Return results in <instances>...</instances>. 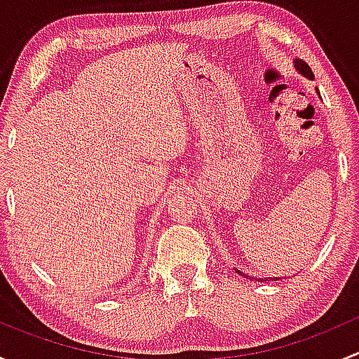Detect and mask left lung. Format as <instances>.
I'll use <instances>...</instances> for the list:
<instances>
[{"instance_id": "1", "label": "left lung", "mask_w": 359, "mask_h": 359, "mask_svg": "<svg viewBox=\"0 0 359 359\" xmlns=\"http://www.w3.org/2000/svg\"><path fill=\"white\" fill-rule=\"evenodd\" d=\"M293 64H295V69L300 72V74L306 76V78H309V79H314L313 71H311V67L307 66V64L304 62V60L295 59V60H293ZM318 93H320V92H318ZM238 273H240V271H238ZM240 274H243V273H240ZM273 280H281V278H273ZM262 281H266V280H262Z\"/></svg>"}]
</instances>
